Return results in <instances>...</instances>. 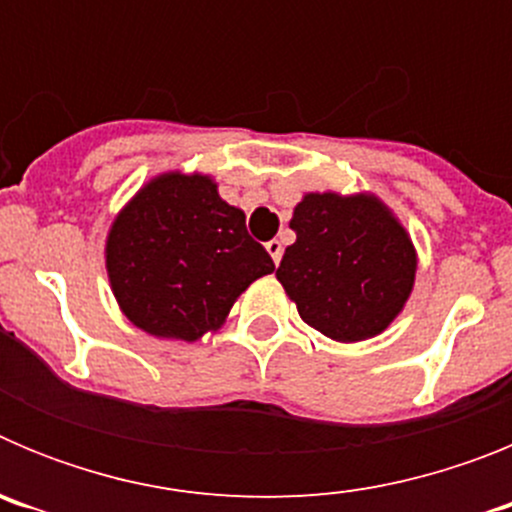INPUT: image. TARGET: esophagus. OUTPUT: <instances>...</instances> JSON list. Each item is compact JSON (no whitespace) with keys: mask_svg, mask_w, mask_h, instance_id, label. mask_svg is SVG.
I'll return each mask as SVG.
<instances>
[{"mask_svg":"<svg viewBox=\"0 0 512 512\" xmlns=\"http://www.w3.org/2000/svg\"><path fill=\"white\" fill-rule=\"evenodd\" d=\"M266 251H269V256H271V261H274V264H279V261H282V253H284L282 241H269V243H266Z\"/></svg>","mask_w":512,"mask_h":512,"instance_id":"esophagus-1","label":"esophagus"}]
</instances>
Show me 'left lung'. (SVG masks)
Here are the masks:
<instances>
[{"label":"left lung","instance_id":"obj_1","mask_svg":"<svg viewBox=\"0 0 512 512\" xmlns=\"http://www.w3.org/2000/svg\"><path fill=\"white\" fill-rule=\"evenodd\" d=\"M277 279L310 328L338 343L374 338L410 300L418 251L372 192H307L295 205Z\"/></svg>","mask_w":512,"mask_h":512}]
</instances>
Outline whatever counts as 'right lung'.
Wrapping results in <instances>:
<instances>
[{"mask_svg":"<svg viewBox=\"0 0 512 512\" xmlns=\"http://www.w3.org/2000/svg\"><path fill=\"white\" fill-rule=\"evenodd\" d=\"M107 279L122 315L164 341H200L223 328L235 300L274 261L202 171L148 179L112 220Z\"/></svg>","mask_w":512,"mask_h":512,"instance_id":"obj_1","label":"right lung"}]
</instances>
